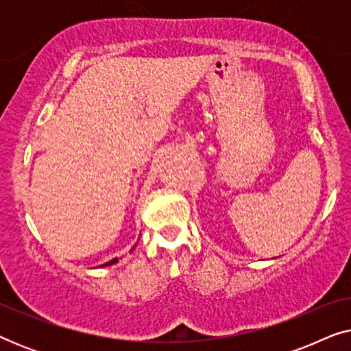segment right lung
Instances as JSON below:
<instances>
[{"instance_id": "add662e5", "label": "right lung", "mask_w": 351, "mask_h": 351, "mask_svg": "<svg viewBox=\"0 0 351 351\" xmlns=\"http://www.w3.org/2000/svg\"><path fill=\"white\" fill-rule=\"evenodd\" d=\"M118 262V257H114L113 261H110V262H107V263H104V265H100V267H108V265H113V263H117Z\"/></svg>"}]
</instances>
